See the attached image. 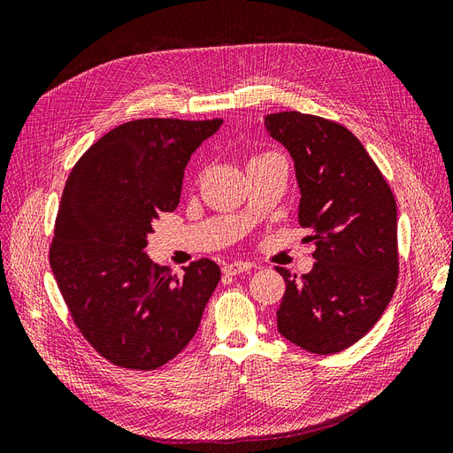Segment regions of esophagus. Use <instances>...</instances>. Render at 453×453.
I'll return each mask as SVG.
<instances>
[{
	"mask_svg": "<svg viewBox=\"0 0 453 453\" xmlns=\"http://www.w3.org/2000/svg\"><path fill=\"white\" fill-rule=\"evenodd\" d=\"M253 268L251 263H243V260H238V263H230V265H225L223 266V272L228 273V276H236V273H242V272H250Z\"/></svg>",
	"mask_w": 453,
	"mask_h": 453,
	"instance_id": "34e87169",
	"label": "esophagus"
}]
</instances>
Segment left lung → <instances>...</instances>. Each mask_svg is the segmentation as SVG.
I'll list each match as a JSON object with an SVG mask.
<instances>
[{
  "mask_svg": "<svg viewBox=\"0 0 453 453\" xmlns=\"http://www.w3.org/2000/svg\"><path fill=\"white\" fill-rule=\"evenodd\" d=\"M295 162L298 223L311 230L304 276L276 268L287 287L278 331L311 353H338L386 311L399 276L396 202L363 143L338 122L298 111L265 117Z\"/></svg>",
  "mask_w": 453,
  "mask_h": 453,
  "instance_id": "obj_1",
  "label": "left lung"
}]
</instances>
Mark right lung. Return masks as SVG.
Returning <instances> with one entry per match:
<instances>
[{
	"mask_svg": "<svg viewBox=\"0 0 453 453\" xmlns=\"http://www.w3.org/2000/svg\"><path fill=\"white\" fill-rule=\"evenodd\" d=\"M223 119H140L92 143L67 177L50 268L79 331L117 366L155 370L185 349L221 280L202 258L175 276L143 251L180 203L190 155Z\"/></svg>",
	"mask_w": 453,
	"mask_h": 453,
	"instance_id": "right-lung-1",
	"label": "right lung"
}]
</instances>
